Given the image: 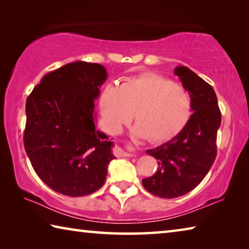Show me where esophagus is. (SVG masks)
<instances>
[{
    "label": "esophagus",
    "mask_w": 249,
    "mask_h": 249,
    "mask_svg": "<svg viewBox=\"0 0 249 249\" xmlns=\"http://www.w3.org/2000/svg\"><path fill=\"white\" fill-rule=\"evenodd\" d=\"M117 151L120 155L127 156V155H131L132 153H134V152L137 151V149L132 145H124V147H118Z\"/></svg>",
    "instance_id": "34e87169"
}]
</instances>
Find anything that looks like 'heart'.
Here are the masks:
<instances>
[{
  "instance_id": "b5f03b06",
  "label": "heart",
  "mask_w": 249,
  "mask_h": 249,
  "mask_svg": "<svg viewBox=\"0 0 249 249\" xmlns=\"http://www.w3.org/2000/svg\"><path fill=\"white\" fill-rule=\"evenodd\" d=\"M98 103L111 133H119L134 113V136L147 137L152 142L166 141L179 133L193 108L190 94L184 86L155 73L125 78L119 86L106 85Z\"/></svg>"
}]
</instances>
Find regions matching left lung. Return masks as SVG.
Segmentation results:
<instances>
[{
    "mask_svg": "<svg viewBox=\"0 0 249 249\" xmlns=\"http://www.w3.org/2000/svg\"><path fill=\"white\" fill-rule=\"evenodd\" d=\"M175 75L188 90L194 111L181 131L172 140L146 153L158 160V171L142 179L152 195L177 198L195 189L210 171L216 158V134L221 111L213 87L187 67H177Z\"/></svg>",
    "mask_w": 249,
    "mask_h": 249,
    "instance_id": "8db88e82",
    "label": "left lung"
}]
</instances>
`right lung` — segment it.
Returning <instances> with one entry per match:
<instances>
[{
  "mask_svg": "<svg viewBox=\"0 0 249 249\" xmlns=\"http://www.w3.org/2000/svg\"><path fill=\"white\" fill-rule=\"evenodd\" d=\"M106 78L103 65L76 61L46 74L26 100L25 151L39 178L56 193H95L116 159L113 142L94 122V100Z\"/></svg>",
  "mask_w": 249,
  "mask_h": 249,
  "instance_id": "right-lung-1",
  "label": "right lung"
}]
</instances>
